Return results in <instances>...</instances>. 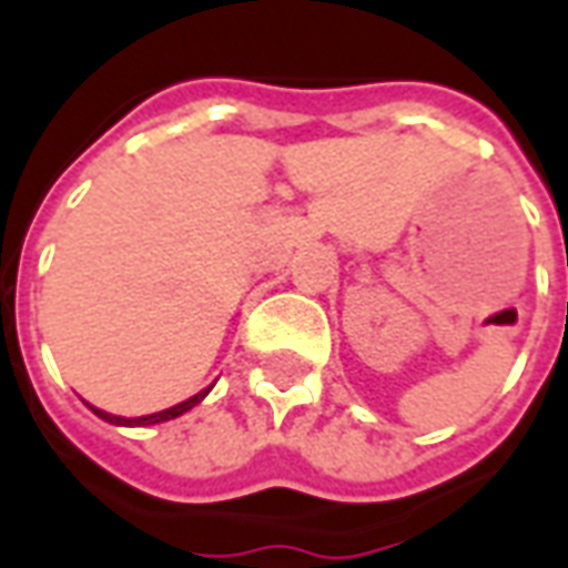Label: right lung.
<instances>
[{"label": "right lung", "mask_w": 568, "mask_h": 568, "mask_svg": "<svg viewBox=\"0 0 568 568\" xmlns=\"http://www.w3.org/2000/svg\"><path fill=\"white\" fill-rule=\"evenodd\" d=\"M206 393H210V389H206ZM206 393H197V395H194V398H187V402H182V405L166 407V410H161V414H149V417H133V419L112 417V414H103V410H97V407H93V414H97V417H103L105 423H115V426H154V423H163V419L182 417L185 410H191V407H194V405H200V402L206 398Z\"/></svg>", "instance_id": "1"}]
</instances>
